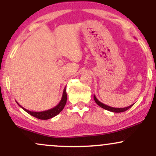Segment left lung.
<instances>
[{
    "label": "left lung",
    "instance_id": "obj_1",
    "mask_svg": "<svg viewBox=\"0 0 156 156\" xmlns=\"http://www.w3.org/2000/svg\"><path fill=\"white\" fill-rule=\"evenodd\" d=\"M94 101H95V103H97V104L99 105V106H101V108H104V109H105V110H108V111H109V112H114V113L124 112H125V111L128 110V109L131 108V107L133 105V104H132V105H130L128 107H125V108H114V107H111V106H109V105H107L104 104V103H101V101H99L98 99H97L95 95H94Z\"/></svg>",
    "mask_w": 156,
    "mask_h": 156
}]
</instances>
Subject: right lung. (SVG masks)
Segmentation results:
<instances>
[{"label": "right lung", "instance_id": "add662e5", "mask_svg": "<svg viewBox=\"0 0 156 156\" xmlns=\"http://www.w3.org/2000/svg\"><path fill=\"white\" fill-rule=\"evenodd\" d=\"M67 92H66V87L64 89L63 91V94H62V99L58 104L57 105H55V107L52 108L51 109H48V110L46 111H43V112H32V111H28V109L23 108V107L21 106L20 105L17 103V104L19 105L20 107H21L25 112H26L28 114H29L30 115L33 116L37 119H51V118H53L55 117L56 115H58L59 113L63 110V108L65 106L66 103H67Z\"/></svg>", "mask_w": 156, "mask_h": 156}]
</instances>
